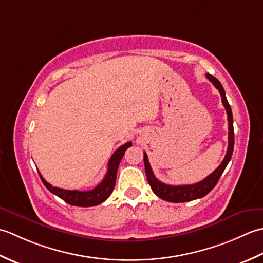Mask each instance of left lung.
I'll list each match as a JSON object with an SVG mask.
<instances>
[{"instance_id":"obj_1","label":"left lung","mask_w":263,"mask_h":263,"mask_svg":"<svg viewBox=\"0 0 263 263\" xmlns=\"http://www.w3.org/2000/svg\"><path fill=\"white\" fill-rule=\"evenodd\" d=\"M206 78L210 80V82L214 85L219 93L221 95V101L222 104L226 109L227 117H228V148L227 153L224 155V159L220 165L213 171L212 174L209 175L206 178L199 181L196 184L192 185H178V186H173V185H167L163 184L161 181L157 179V177L154 176L151 165H149L148 159L146 153L144 152V165H145V173L147 177V181L153 193L160 199L168 202H174V203H181V202H189L196 199H201V197L205 196L208 193H210L213 187L217 185L219 178H220L223 170L226 169L228 162L232 159L233 149H234V126H233V114L232 109H230V105L226 99V94H224V90L220 82L213 77L212 74L206 73Z\"/></svg>"}]
</instances>
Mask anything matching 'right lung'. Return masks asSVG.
Returning <instances> with one entry per match:
<instances>
[{
	"instance_id": "1",
	"label": "right lung",
	"mask_w": 263,
	"mask_h": 263,
	"mask_svg": "<svg viewBox=\"0 0 263 263\" xmlns=\"http://www.w3.org/2000/svg\"><path fill=\"white\" fill-rule=\"evenodd\" d=\"M132 146V142H127L124 145H121L117 151L112 154V157L109 160L108 163V171L103 178V180L95 187L92 191H70V190H63L59 189V187H53L51 184L43 178L40 174L41 179L43 184L53 194L57 195L62 199L64 202L69 203L70 205L74 206H95L99 205L100 203L104 202L108 197L111 195L112 191L115 189L116 185V177H117V170L119 167V163L121 161L122 157H124L125 151Z\"/></svg>"
}]
</instances>
